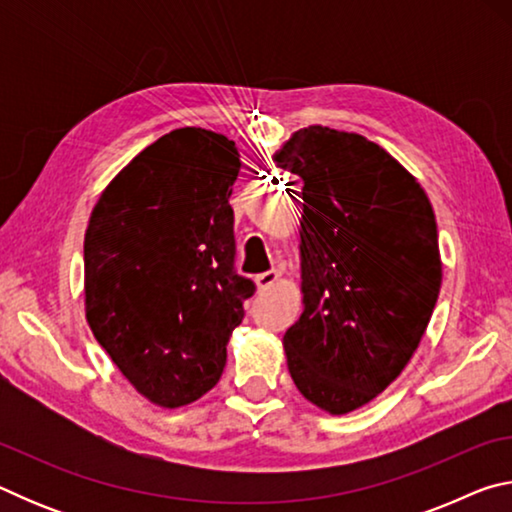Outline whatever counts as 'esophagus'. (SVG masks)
Returning a JSON list of instances; mask_svg holds the SVG:
<instances>
[{"label": "esophagus", "instance_id": "1", "mask_svg": "<svg viewBox=\"0 0 512 512\" xmlns=\"http://www.w3.org/2000/svg\"><path fill=\"white\" fill-rule=\"evenodd\" d=\"M277 280H280V273H277V271H264V273H259L255 277L259 291H266L268 287H273Z\"/></svg>", "mask_w": 512, "mask_h": 512}]
</instances>
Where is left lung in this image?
Listing matches in <instances>:
<instances>
[{
    "label": "left lung",
    "instance_id": "left-lung-1",
    "mask_svg": "<svg viewBox=\"0 0 512 512\" xmlns=\"http://www.w3.org/2000/svg\"><path fill=\"white\" fill-rule=\"evenodd\" d=\"M302 180L305 311L284 334L298 391L334 415L368 404L413 357L443 266L431 203L357 133L302 128L275 155Z\"/></svg>",
    "mask_w": 512,
    "mask_h": 512
}]
</instances>
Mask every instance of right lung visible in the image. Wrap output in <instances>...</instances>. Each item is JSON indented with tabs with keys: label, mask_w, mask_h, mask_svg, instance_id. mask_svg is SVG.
<instances>
[{
	"label": "right lung",
	"mask_w": 512,
	"mask_h": 512,
	"mask_svg": "<svg viewBox=\"0 0 512 512\" xmlns=\"http://www.w3.org/2000/svg\"><path fill=\"white\" fill-rule=\"evenodd\" d=\"M235 142L176 128L133 158L85 232V314L151 402L176 409L216 386L255 282L237 273Z\"/></svg>",
	"instance_id": "right-lung-1"
}]
</instances>
